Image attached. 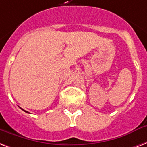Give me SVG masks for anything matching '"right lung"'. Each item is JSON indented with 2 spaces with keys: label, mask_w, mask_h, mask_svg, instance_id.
<instances>
[{
  "label": "right lung",
  "mask_w": 147,
  "mask_h": 147,
  "mask_svg": "<svg viewBox=\"0 0 147 147\" xmlns=\"http://www.w3.org/2000/svg\"><path fill=\"white\" fill-rule=\"evenodd\" d=\"M21 110H23V109H21ZM24 110V112H27V113H28V112H27V111H26V110Z\"/></svg>",
  "instance_id": "add662e5"
}]
</instances>
